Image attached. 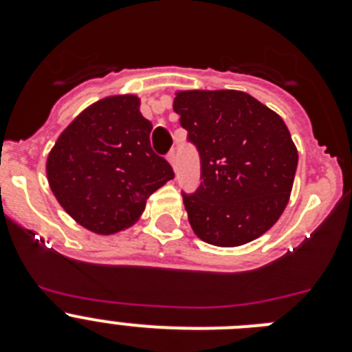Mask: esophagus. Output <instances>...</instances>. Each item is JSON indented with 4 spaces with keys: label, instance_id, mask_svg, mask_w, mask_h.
Instances as JSON below:
<instances>
[{
    "label": "esophagus",
    "instance_id": "esophagus-1",
    "mask_svg": "<svg viewBox=\"0 0 352 352\" xmlns=\"http://www.w3.org/2000/svg\"><path fill=\"white\" fill-rule=\"evenodd\" d=\"M167 160H169L170 166L176 167V151H169V153H167Z\"/></svg>",
    "mask_w": 352,
    "mask_h": 352
}]
</instances>
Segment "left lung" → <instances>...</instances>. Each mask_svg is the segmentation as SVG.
Segmentation results:
<instances>
[{"label": "left lung", "mask_w": 352, "mask_h": 352, "mask_svg": "<svg viewBox=\"0 0 352 352\" xmlns=\"http://www.w3.org/2000/svg\"><path fill=\"white\" fill-rule=\"evenodd\" d=\"M173 107L201 158V185L183 192L194 232L217 247L259 238L280 219L296 174L284 120L234 89L178 91Z\"/></svg>", "instance_id": "left-lung-1"}]
</instances>
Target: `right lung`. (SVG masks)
<instances>
[{
  "instance_id": "add662e5",
  "label": "right lung",
  "mask_w": 352,
  "mask_h": 352,
  "mask_svg": "<svg viewBox=\"0 0 352 352\" xmlns=\"http://www.w3.org/2000/svg\"><path fill=\"white\" fill-rule=\"evenodd\" d=\"M135 95L102 98L63 130L47 157L52 194L72 219L96 234L138 222L146 199L174 178L149 144L151 121Z\"/></svg>"
}]
</instances>
